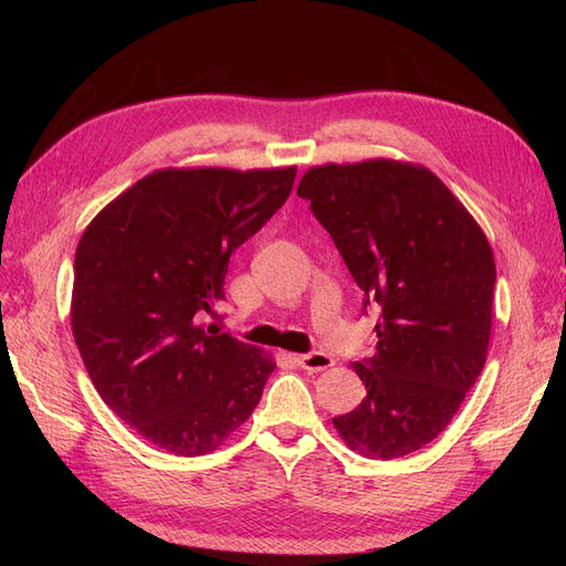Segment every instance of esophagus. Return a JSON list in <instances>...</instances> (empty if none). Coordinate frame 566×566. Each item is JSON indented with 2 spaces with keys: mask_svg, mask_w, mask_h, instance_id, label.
<instances>
[{
  "mask_svg": "<svg viewBox=\"0 0 566 566\" xmlns=\"http://www.w3.org/2000/svg\"><path fill=\"white\" fill-rule=\"evenodd\" d=\"M295 364H297L300 368H304V370L316 373V370H325V368H331V366H333V356L323 354V352L300 354V356H295Z\"/></svg>",
  "mask_w": 566,
  "mask_h": 566,
  "instance_id": "esophagus-1",
  "label": "esophagus"
}]
</instances>
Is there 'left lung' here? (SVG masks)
Instances as JSON below:
<instances>
[{"label":"left lung","mask_w":566,"mask_h":566,"mask_svg":"<svg viewBox=\"0 0 566 566\" xmlns=\"http://www.w3.org/2000/svg\"><path fill=\"white\" fill-rule=\"evenodd\" d=\"M297 196L364 290V314L380 306L375 352L352 364L366 397L333 424L366 458L413 453L447 430L486 364V235L439 177L408 163L314 167Z\"/></svg>","instance_id":"1"}]
</instances>
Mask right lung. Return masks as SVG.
Here are the masks:
<instances>
[{"instance_id":"1","label":"right lung","mask_w":566,"mask_h":566,"mask_svg":"<svg viewBox=\"0 0 566 566\" xmlns=\"http://www.w3.org/2000/svg\"><path fill=\"white\" fill-rule=\"evenodd\" d=\"M297 169H160L101 210L75 252L73 335L113 413L153 447L202 455L262 399L271 356L212 325L231 254Z\"/></svg>"}]
</instances>
